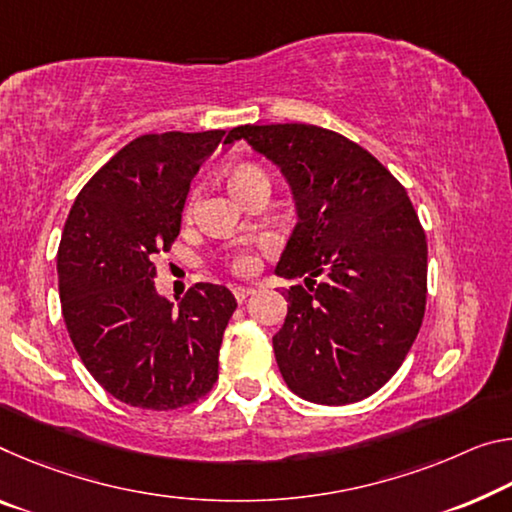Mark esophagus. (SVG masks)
<instances>
[{
	"label": "esophagus",
	"instance_id": "1",
	"mask_svg": "<svg viewBox=\"0 0 512 512\" xmlns=\"http://www.w3.org/2000/svg\"><path fill=\"white\" fill-rule=\"evenodd\" d=\"M232 294H234V298H237V303H243V300L253 294V289H250V287H234Z\"/></svg>",
	"mask_w": 512,
	"mask_h": 512
}]
</instances>
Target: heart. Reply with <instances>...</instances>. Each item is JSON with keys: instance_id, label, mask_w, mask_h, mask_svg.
<instances>
[{"instance_id": "b5f03b06", "label": "heart", "mask_w": 512, "mask_h": 512, "mask_svg": "<svg viewBox=\"0 0 512 512\" xmlns=\"http://www.w3.org/2000/svg\"><path fill=\"white\" fill-rule=\"evenodd\" d=\"M255 175H264V173L255 166H241L232 173L230 186H237L239 182L248 180V177H255ZM257 266H259V259L253 250H239V253H234L230 259V269L237 275H253L257 271Z\"/></svg>"}]
</instances>
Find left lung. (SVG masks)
<instances>
[{"mask_svg":"<svg viewBox=\"0 0 512 512\" xmlns=\"http://www.w3.org/2000/svg\"><path fill=\"white\" fill-rule=\"evenodd\" d=\"M285 173L298 225L275 273L307 275L287 291L275 360L291 392L323 405L378 392L415 344L426 312L428 246L403 184L362 145L330 129L241 125Z\"/></svg>","mask_w":512,"mask_h":512,"instance_id":"8db88e82","label":"left lung"}]
</instances>
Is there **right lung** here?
Returning <instances> with one entry per match:
<instances>
[{"instance_id":"1","label":"right lung","mask_w":512,"mask_h":512,"mask_svg":"<svg viewBox=\"0 0 512 512\" xmlns=\"http://www.w3.org/2000/svg\"><path fill=\"white\" fill-rule=\"evenodd\" d=\"M223 134L139 136L86 182L63 227L56 271L68 335L97 383L134 408H184L218 380L237 300L198 282L173 307L154 289V259L180 234L193 175Z\"/></svg>"}]
</instances>
